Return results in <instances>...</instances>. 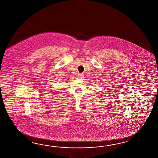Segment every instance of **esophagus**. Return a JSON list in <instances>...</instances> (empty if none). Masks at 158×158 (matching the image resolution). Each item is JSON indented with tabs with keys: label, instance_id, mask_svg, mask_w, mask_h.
<instances>
[{
	"label": "esophagus",
	"instance_id": "1",
	"mask_svg": "<svg viewBox=\"0 0 158 158\" xmlns=\"http://www.w3.org/2000/svg\"><path fill=\"white\" fill-rule=\"evenodd\" d=\"M79 77L78 78H84V74H82V73H80V74H79Z\"/></svg>",
	"mask_w": 158,
	"mask_h": 158
}]
</instances>
